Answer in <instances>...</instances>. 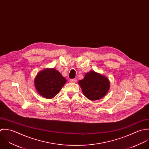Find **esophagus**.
Masks as SVG:
<instances>
[{
    "label": "esophagus",
    "instance_id": "1",
    "mask_svg": "<svg viewBox=\"0 0 149 149\" xmlns=\"http://www.w3.org/2000/svg\"><path fill=\"white\" fill-rule=\"evenodd\" d=\"M70 81L71 82H73V83H75L76 82H77V79H75V78H73V79H71L70 80Z\"/></svg>",
    "mask_w": 149,
    "mask_h": 149
}]
</instances>
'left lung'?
Here are the masks:
<instances>
[{
	"label": "left lung",
	"mask_w": 149,
	"mask_h": 149,
	"mask_svg": "<svg viewBox=\"0 0 149 149\" xmlns=\"http://www.w3.org/2000/svg\"><path fill=\"white\" fill-rule=\"evenodd\" d=\"M82 92L89 100L94 101L104 97L110 88L108 79L95 71L85 74L84 79L79 81Z\"/></svg>",
	"instance_id": "8db88e82"
}]
</instances>
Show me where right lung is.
<instances>
[{"label": "right lung", "mask_w": 149, "mask_h": 149, "mask_svg": "<svg viewBox=\"0 0 149 149\" xmlns=\"http://www.w3.org/2000/svg\"><path fill=\"white\" fill-rule=\"evenodd\" d=\"M66 81L58 71L54 68H47L41 71L36 75L34 85L40 95L51 99L59 93Z\"/></svg>", "instance_id": "obj_1"}]
</instances>
